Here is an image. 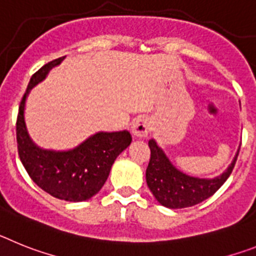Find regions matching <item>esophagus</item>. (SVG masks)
I'll list each match as a JSON object with an SVG mask.
<instances>
[{
  "instance_id": "obj_1",
  "label": "esophagus",
  "mask_w": 256,
  "mask_h": 256,
  "mask_svg": "<svg viewBox=\"0 0 256 256\" xmlns=\"http://www.w3.org/2000/svg\"><path fill=\"white\" fill-rule=\"evenodd\" d=\"M131 131L136 138H146V135L150 134V121L148 118H144V117L135 120L132 126H131Z\"/></svg>"
}]
</instances>
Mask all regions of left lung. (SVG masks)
<instances>
[{
	"instance_id": "obj_1",
	"label": "left lung",
	"mask_w": 256,
	"mask_h": 256,
	"mask_svg": "<svg viewBox=\"0 0 256 256\" xmlns=\"http://www.w3.org/2000/svg\"><path fill=\"white\" fill-rule=\"evenodd\" d=\"M148 146L150 160L146 171V184L156 200L168 208H190L211 197L232 174L240 152L238 150L230 166L220 176L200 179L178 170L153 139L148 142Z\"/></svg>"
}]
</instances>
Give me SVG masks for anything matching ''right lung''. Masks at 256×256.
Returning <instances> with one entry per match:
<instances>
[{
	"instance_id": "add662e5",
	"label": "right lung",
	"mask_w": 256,
	"mask_h": 256,
	"mask_svg": "<svg viewBox=\"0 0 256 256\" xmlns=\"http://www.w3.org/2000/svg\"><path fill=\"white\" fill-rule=\"evenodd\" d=\"M63 58L41 66L28 84L16 118L18 153L30 179L41 190L59 200L80 202L91 198L102 190L117 156L130 146L131 135L128 131L98 132L68 152L41 150L33 143L24 122L26 95Z\"/></svg>"
}]
</instances>
